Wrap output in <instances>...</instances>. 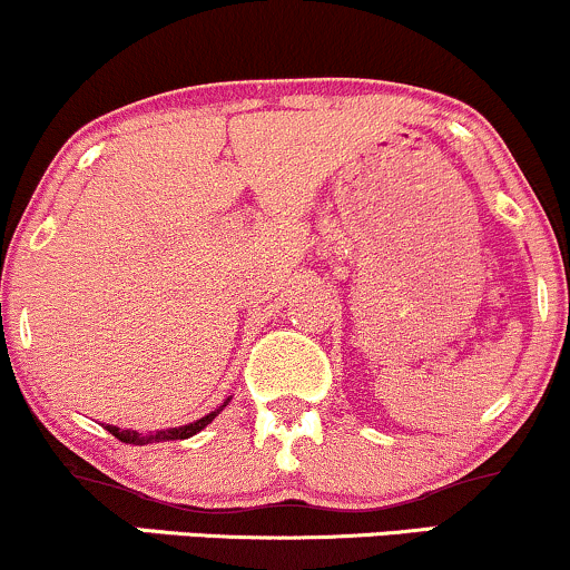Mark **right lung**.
<instances>
[{
	"mask_svg": "<svg viewBox=\"0 0 570 570\" xmlns=\"http://www.w3.org/2000/svg\"><path fill=\"white\" fill-rule=\"evenodd\" d=\"M227 402H230V396H227L225 402H222V407H217L214 412H208V415H203L200 421L187 423V426L147 431V434H141V431H134V429H117V426H107V431H109V434H115L120 442H126V444H153V442H166V440H189V436L198 434V431L206 429L208 423H212L214 417H217L219 412L227 407Z\"/></svg>",
	"mask_w": 570,
	"mask_h": 570,
	"instance_id": "1",
	"label": "right lung"
}]
</instances>
